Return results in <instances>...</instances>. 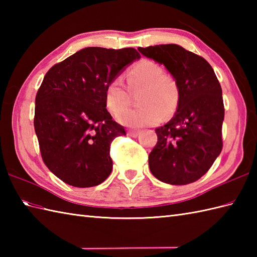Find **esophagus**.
Wrapping results in <instances>:
<instances>
[{
	"instance_id": "1",
	"label": "esophagus",
	"mask_w": 257,
	"mask_h": 257,
	"mask_svg": "<svg viewBox=\"0 0 257 257\" xmlns=\"http://www.w3.org/2000/svg\"><path fill=\"white\" fill-rule=\"evenodd\" d=\"M139 134H140L139 130H129L128 132V136H130V137H133V138L138 137Z\"/></svg>"
}]
</instances>
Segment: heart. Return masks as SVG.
<instances>
[{
	"instance_id": "b5f03b06",
	"label": "heart",
	"mask_w": 257,
	"mask_h": 257,
	"mask_svg": "<svg viewBox=\"0 0 257 257\" xmlns=\"http://www.w3.org/2000/svg\"><path fill=\"white\" fill-rule=\"evenodd\" d=\"M130 90L143 88L138 109H132L122 114L129 106V96L121 81L118 79L109 83L105 91L106 107L114 116L120 113L118 121L132 128L145 127L159 122L165 116H170L177 110L180 101V89L172 76L163 74L159 64L149 59L138 62L127 74Z\"/></svg>"
}]
</instances>
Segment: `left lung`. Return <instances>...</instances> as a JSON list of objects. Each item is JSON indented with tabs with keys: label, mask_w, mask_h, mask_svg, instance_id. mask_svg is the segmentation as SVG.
I'll return each instance as SVG.
<instances>
[{
	"label": "left lung",
	"mask_w": 257,
	"mask_h": 257,
	"mask_svg": "<svg viewBox=\"0 0 257 257\" xmlns=\"http://www.w3.org/2000/svg\"><path fill=\"white\" fill-rule=\"evenodd\" d=\"M138 51L165 65L180 89L177 112L156 129L158 143L149 155L150 171L165 183H192L209 171L222 151L221 85L211 65L182 46L155 45Z\"/></svg>",
	"instance_id": "obj_1"
}]
</instances>
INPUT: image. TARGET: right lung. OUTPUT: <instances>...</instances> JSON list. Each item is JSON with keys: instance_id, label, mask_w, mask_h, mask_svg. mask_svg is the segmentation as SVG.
<instances>
[{"instance_id": "right-lung-1", "label": "right lung", "mask_w": 257, "mask_h": 257, "mask_svg": "<svg viewBox=\"0 0 257 257\" xmlns=\"http://www.w3.org/2000/svg\"><path fill=\"white\" fill-rule=\"evenodd\" d=\"M139 58L132 47H86L46 73L35 98L34 128L43 161L65 183L95 187L110 174V145L125 132L107 111L105 91Z\"/></svg>"}]
</instances>
